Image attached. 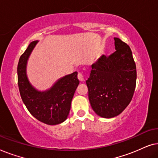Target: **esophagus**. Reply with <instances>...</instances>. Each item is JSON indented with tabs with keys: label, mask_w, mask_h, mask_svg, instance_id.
Instances as JSON below:
<instances>
[{
	"label": "esophagus",
	"mask_w": 158,
	"mask_h": 158,
	"mask_svg": "<svg viewBox=\"0 0 158 158\" xmlns=\"http://www.w3.org/2000/svg\"><path fill=\"white\" fill-rule=\"evenodd\" d=\"M77 78H78V80L80 81L83 82L84 81V77H83V75L81 73H78V74H77Z\"/></svg>",
	"instance_id": "esophagus-1"
}]
</instances>
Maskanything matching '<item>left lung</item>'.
Masks as SVG:
<instances>
[{
    "label": "left lung",
    "instance_id": "1",
    "mask_svg": "<svg viewBox=\"0 0 158 158\" xmlns=\"http://www.w3.org/2000/svg\"><path fill=\"white\" fill-rule=\"evenodd\" d=\"M114 41L116 51L93 64L86 81L90 106L103 118L122 113L131 102L136 87L137 70L130 47L120 39L114 37Z\"/></svg>",
    "mask_w": 158,
    "mask_h": 158
}]
</instances>
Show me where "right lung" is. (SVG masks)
Listing matches in <instances>:
<instances>
[{"mask_svg":"<svg viewBox=\"0 0 158 158\" xmlns=\"http://www.w3.org/2000/svg\"><path fill=\"white\" fill-rule=\"evenodd\" d=\"M38 41L30 43L18 63V85L23 103L34 117L44 124L55 125L68 118L71 101L79 84L77 73L58 80L50 89L39 91L29 83L27 75V60Z\"/></svg>","mask_w":158,"mask_h":158,"instance_id":"1","label":"right lung"}]
</instances>
